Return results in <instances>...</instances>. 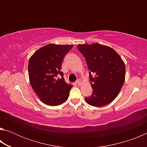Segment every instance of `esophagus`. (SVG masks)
<instances>
[{"label":"esophagus","instance_id":"34e87169","mask_svg":"<svg viewBox=\"0 0 147 147\" xmlns=\"http://www.w3.org/2000/svg\"><path fill=\"white\" fill-rule=\"evenodd\" d=\"M76 84H77V85H78V86H80L81 84V80L80 79H78V80H76Z\"/></svg>","mask_w":147,"mask_h":147}]
</instances>
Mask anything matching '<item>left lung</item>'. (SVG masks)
Masks as SVG:
<instances>
[{
  "label": "left lung",
  "mask_w": 147,
  "mask_h": 147,
  "mask_svg": "<svg viewBox=\"0 0 147 147\" xmlns=\"http://www.w3.org/2000/svg\"><path fill=\"white\" fill-rule=\"evenodd\" d=\"M86 59L93 93L85 97L89 105L102 107L111 102L120 92L125 79V65L111 47L98 43L79 45Z\"/></svg>",
  "instance_id": "8db88e82"
}]
</instances>
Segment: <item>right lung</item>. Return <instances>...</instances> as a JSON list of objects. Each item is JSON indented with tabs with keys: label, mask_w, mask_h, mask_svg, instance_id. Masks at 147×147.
I'll return each instance as SVG.
<instances>
[{
	"label": "right lung",
	"mask_w": 147,
	"mask_h": 147,
	"mask_svg": "<svg viewBox=\"0 0 147 147\" xmlns=\"http://www.w3.org/2000/svg\"><path fill=\"white\" fill-rule=\"evenodd\" d=\"M73 46L49 44L30 58V82L40 100L47 105H59L69 97L73 85L65 81L60 70L64 57Z\"/></svg>",
	"instance_id": "1"
}]
</instances>
